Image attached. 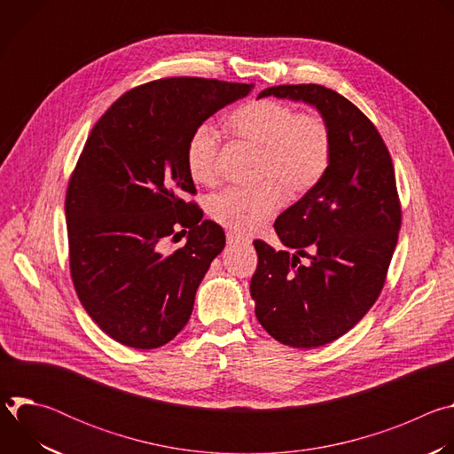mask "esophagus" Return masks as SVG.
<instances>
[{"label":"esophagus","mask_w":454,"mask_h":454,"mask_svg":"<svg viewBox=\"0 0 454 454\" xmlns=\"http://www.w3.org/2000/svg\"><path fill=\"white\" fill-rule=\"evenodd\" d=\"M226 240H228V244H244V242H249L247 239H244V237H240V235H237V233H228V235H226Z\"/></svg>","instance_id":"esophagus-1"}]
</instances>
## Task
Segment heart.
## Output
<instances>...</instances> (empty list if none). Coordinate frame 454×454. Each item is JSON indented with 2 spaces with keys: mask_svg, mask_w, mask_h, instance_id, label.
I'll return each instance as SVG.
<instances>
[{
  "mask_svg": "<svg viewBox=\"0 0 454 454\" xmlns=\"http://www.w3.org/2000/svg\"><path fill=\"white\" fill-rule=\"evenodd\" d=\"M231 131L261 149L256 177L266 179L251 188L231 186L208 201V214L224 228L247 235L268 224L284 205V188L293 196L312 190L327 174L333 160L331 127L317 113L262 98L230 114ZM221 137L203 121L188 137L186 167L193 181L214 184L219 177ZM281 184L278 185V183Z\"/></svg>",
  "mask_w": 454,
  "mask_h": 454,
  "instance_id": "b5f03b06",
  "label": "heart"
}]
</instances>
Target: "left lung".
Wrapping results in <instances>:
<instances>
[{
  "label": "left lung",
  "instance_id": "left-lung-1",
  "mask_svg": "<svg viewBox=\"0 0 454 454\" xmlns=\"http://www.w3.org/2000/svg\"><path fill=\"white\" fill-rule=\"evenodd\" d=\"M316 106L333 135L327 174L275 221L284 246L254 240L249 291L261 325L280 343L314 348L347 334L379 298L397 246L403 210L392 156L377 127L343 95L284 84L262 97ZM309 262L303 267L299 256Z\"/></svg>",
  "mask_w": 454,
  "mask_h": 454
}]
</instances>
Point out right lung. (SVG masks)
I'll return each instance as SVG.
<instances>
[{
  "mask_svg": "<svg viewBox=\"0 0 454 454\" xmlns=\"http://www.w3.org/2000/svg\"><path fill=\"white\" fill-rule=\"evenodd\" d=\"M251 88L160 79L125 91L93 125L64 205L70 273L82 307L114 341L158 348L190 319L196 291L226 239L219 224L203 221L196 203L183 200L196 196L186 142ZM177 229L189 233L187 244L167 254L164 240Z\"/></svg>",
  "mask_w": 454,
  "mask_h": 454,
  "instance_id": "right-lung-1",
  "label": "right lung"
}]
</instances>
